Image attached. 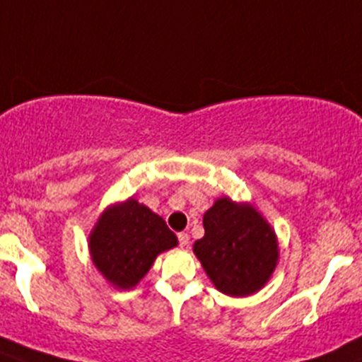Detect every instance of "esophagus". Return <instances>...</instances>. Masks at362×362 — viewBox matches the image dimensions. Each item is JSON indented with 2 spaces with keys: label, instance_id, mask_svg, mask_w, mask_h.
Returning a JSON list of instances; mask_svg holds the SVG:
<instances>
[{
  "label": "esophagus",
  "instance_id": "esophagus-1",
  "mask_svg": "<svg viewBox=\"0 0 362 362\" xmlns=\"http://www.w3.org/2000/svg\"><path fill=\"white\" fill-rule=\"evenodd\" d=\"M178 243H180L182 248L189 246V235L185 234V232H180V234H178Z\"/></svg>",
  "mask_w": 362,
  "mask_h": 362
}]
</instances>
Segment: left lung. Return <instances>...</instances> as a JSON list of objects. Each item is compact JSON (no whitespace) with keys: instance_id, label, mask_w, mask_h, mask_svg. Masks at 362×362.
Here are the masks:
<instances>
[{"instance_id":"1","label":"left lung","mask_w":362,"mask_h":362,"mask_svg":"<svg viewBox=\"0 0 362 362\" xmlns=\"http://www.w3.org/2000/svg\"><path fill=\"white\" fill-rule=\"evenodd\" d=\"M205 235L192 245L214 288L228 296L261 291L279 264V239L250 202L221 197L204 214Z\"/></svg>"}]
</instances>
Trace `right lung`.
I'll return each mask as SVG.
<instances>
[{
    "instance_id": "1",
    "label": "right lung",
    "mask_w": 362,
    "mask_h": 362,
    "mask_svg": "<svg viewBox=\"0 0 362 362\" xmlns=\"http://www.w3.org/2000/svg\"><path fill=\"white\" fill-rule=\"evenodd\" d=\"M90 261L112 288L127 291L144 279L178 239L164 219L135 198L109 205L89 234Z\"/></svg>"
}]
</instances>
